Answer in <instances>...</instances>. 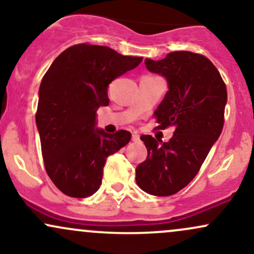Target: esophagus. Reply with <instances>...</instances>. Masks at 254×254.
<instances>
[{
  "label": "esophagus",
  "instance_id": "1",
  "mask_svg": "<svg viewBox=\"0 0 254 254\" xmlns=\"http://www.w3.org/2000/svg\"><path fill=\"white\" fill-rule=\"evenodd\" d=\"M132 141L133 142L139 141V135L137 132H132Z\"/></svg>",
  "mask_w": 254,
  "mask_h": 254
}]
</instances>
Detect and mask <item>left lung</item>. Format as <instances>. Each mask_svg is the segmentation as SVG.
<instances>
[{"label": "left lung", "instance_id": "1", "mask_svg": "<svg viewBox=\"0 0 254 254\" xmlns=\"http://www.w3.org/2000/svg\"><path fill=\"white\" fill-rule=\"evenodd\" d=\"M144 63L148 70L167 80L170 90L154 117L157 129L173 127L174 132L162 144L150 135L141 136L148 156L136 167V183L153 196H172L197 176L222 132L226 83L200 54L174 51L160 61L145 58Z\"/></svg>", "mask_w": 254, "mask_h": 254}]
</instances>
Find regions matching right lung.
I'll use <instances>...</instances> for the list:
<instances>
[{
    "instance_id": "obj_1",
    "label": "right lung",
    "mask_w": 254,
    "mask_h": 254,
    "mask_svg": "<svg viewBox=\"0 0 254 254\" xmlns=\"http://www.w3.org/2000/svg\"><path fill=\"white\" fill-rule=\"evenodd\" d=\"M142 60L82 43L64 50L44 75L36 113L44 166L66 196L84 198L97 192L106 159L130 142L127 130L97 129L95 115L110 103L109 84Z\"/></svg>"
}]
</instances>
